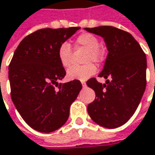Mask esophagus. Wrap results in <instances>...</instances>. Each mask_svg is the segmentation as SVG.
<instances>
[{"label":"esophagus","instance_id":"obj_1","mask_svg":"<svg viewBox=\"0 0 155 155\" xmlns=\"http://www.w3.org/2000/svg\"><path fill=\"white\" fill-rule=\"evenodd\" d=\"M81 84H82V86H83V87H85V86H86V82H85L84 81H81Z\"/></svg>","mask_w":155,"mask_h":155}]
</instances>
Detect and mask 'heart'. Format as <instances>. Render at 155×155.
<instances>
[{
	"instance_id": "1",
	"label": "heart",
	"mask_w": 155,
	"mask_h": 155,
	"mask_svg": "<svg viewBox=\"0 0 155 155\" xmlns=\"http://www.w3.org/2000/svg\"><path fill=\"white\" fill-rule=\"evenodd\" d=\"M77 47H82L87 49L88 53L85 56L84 62L99 63L102 58V52L99 49L100 44L97 38L91 34H83L80 35L75 41ZM58 58L64 68H67L72 64L73 52L68 42H63L58 49ZM96 72V67L93 64L90 63L81 66H72L67 70V77L70 80L85 81L93 75Z\"/></svg>"
}]
</instances>
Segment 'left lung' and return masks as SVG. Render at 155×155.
I'll list each match as a JSON object with an SVG mask.
<instances>
[{
	"label": "left lung",
	"instance_id": "left-lung-1",
	"mask_svg": "<svg viewBox=\"0 0 155 155\" xmlns=\"http://www.w3.org/2000/svg\"><path fill=\"white\" fill-rule=\"evenodd\" d=\"M101 36L108 55L99 77L87 85L96 93V98L88 106V113L98 125L114 129L126 123L136 112L147 86V57L139 43L130 34L114 26L84 28ZM110 79V81L108 80Z\"/></svg>",
	"mask_w": 155,
	"mask_h": 155
}]
</instances>
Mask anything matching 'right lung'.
Returning <instances> with one entry per match:
<instances>
[{
  "label": "right lung",
  "instance_id": "obj_1",
  "mask_svg": "<svg viewBox=\"0 0 155 155\" xmlns=\"http://www.w3.org/2000/svg\"><path fill=\"white\" fill-rule=\"evenodd\" d=\"M79 29L38 30L23 39L14 52L8 66L11 99L24 120L37 131L49 133L62 127L82 88L78 80L58 82L65 71L58 49Z\"/></svg>",
  "mask_w": 155,
  "mask_h": 155
}]
</instances>
